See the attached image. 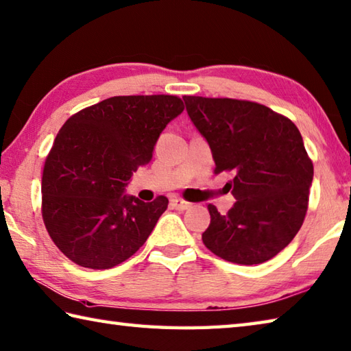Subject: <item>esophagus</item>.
<instances>
[{
  "instance_id": "esophagus-1",
  "label": "esophagus",
  "mask_w": 351,
  "mask_h": 351,
  "mask_svg": "<svg viewBox=\"0 0 351 351\" xmlns=\"http://www.w3.org/2000/svg\"><path fill=\"white\" fill-rule=\"evenodd\" d=\"M170 202H171V205H173V208L180 210V211L189 210V208H190V205H191L190 202L184 201V199H181V197H171V199H170Z\"/></svg>"
}]
</instances>
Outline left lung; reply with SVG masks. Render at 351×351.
Listing matches in <instances>:
<instances>
[{
    "label": "left lung",
    "instance_id": "1",
    "mask_svg": "<svg viewBox=\"0 0 351 351\" xmlns=\"http://www.w3.org/2000/svg\"><path fill=\"white\" fill-rule=\"evenodd\" d=\"M184 101L210 144L215 173H236L232 208L221 215L208 204L204 245L226 262H267L292 242L306 217L313 164L303 136L287 117L256 101L197 95Z\"/></svg>",
    "mask_w": 351,
    "mask_h": 351
}]
</instances>
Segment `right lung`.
Listing matches in <instances>:
<instances>
[{"instance_id":"add662e5","label":"right lung","mask_w":351,"mask_h":351,"mask_svg":"<svg viewBox=\"0 0 351 351\" xmlns=\"http://www.w3.org/2000/svg\"><path fill=\"white\" fill-rule=\"evenodd\" d=\"M182 111L176 95H119L82 109L60 128L43 171V219L71 262L109 269L146 242L169 199L143 202L123 193Z\"/></svg>"}]
</instances>
